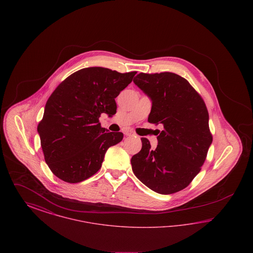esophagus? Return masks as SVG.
I'll list each match as a JSON object with an SVG mask.
<instances>
[{
    "label": "esophagus",
    "instance_id": "obj_1",
    "mask_svg": "<svg viewBox=\"0 0 253 253\" xmlns=\"http://www.w3.org/2000/svg\"><path fill=\"white\" fill-rule=\"evenodd\" d=\"M124 134L125 135H127V136H132V135H134V132H132V131H125L124 132Z\"/></svg>",
    "mask_w": 253,
    "mask_h": 253
}]
</instances>
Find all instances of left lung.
I'll return each instance as SVG.
<instances>
[{
	"label": "left lung",
	"instance_id": "8db88e82",
	"mask_svg": "<svg viewBox=\"0 0 253 253\" xmlns=\"http://www.w3.org/2000/svg\"><path fill=\"white\" fill-rule=\"evenodd\" d=\"M133 83L152 100L148 121L163 130L156 149L141 138L142 148L131 159L132 171L156 193H177L198 174L212 142L204 100L174 73H140Z\"/></svg>",
	"mask_w": 253,
	"mask_h": 253
}]
</instances>
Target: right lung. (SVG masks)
<instances>
[{"instance_id":"right-lung-1","label":"right lung","mask_w":253,"mask_h":253,"mask_svg":"<svg viewBox=\"0 0 253 253\" xmlns=\"http://www.w3.org/2000/svg\"><path fill=\"white\" fill-rule=\"evenodd\" d=\"M136 72L88 67L73 73L60 84L45 104L38 132L44 159L61 180L79 183L101 167L106 151L120 143L121 132L102 128V113H117L115 98L132 83Z\"/></svg>"}]
</instances>
